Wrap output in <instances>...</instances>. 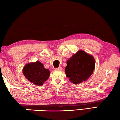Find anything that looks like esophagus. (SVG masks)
<instances>
[{"mask_svg":"<svg viewBox=\"0 0 120 120\" xmlns=\"http://www.w3.org/2000/svg\"><path fill=\"white\" fill-rule=\"evenodd\" d=\"M55 70L56 71H61L62 70V68L61 67H59L58 68H56Z\"/></svg>","mask_w":120,"mask_h":120,"instance_id":"1","label":"esophagus"}]
</instances>
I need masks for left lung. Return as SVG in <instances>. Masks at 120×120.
<instances>
[{
	"mask_svg": "<svg viewBox=\"0 0 120 120\" xmlns=\"http://www.w3.org/2000/svg\"><path fill=\"white\" fill-rule=\"evenodd\" d=\"M95 66L93 56L80 50L67 60L65 73L70 81L78 84L86 81L91 77Z\"/></svg>",
	"mask_w": 120,
	"mask_h": 120,
	"instance_id": "1",
	"label": "left lung"
}]
</instances>
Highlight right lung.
Listing matches in <instances>:
<instances>
[{"label": "right lung", "instance_id": "right-lung-1", "mask_svg": "<svg viewBox=\"0 0 120 120\" xmlns=\"http://www.w3.org/2000/svg\"><path fill=\"white\" fill-rule=\"evenodd\" d=\"M22 73L28 81L38 86H42L50 74L49 70L45 68L39 61L26 64L22 69Z\"/></svg>", "mask_w": 120, "mask_h": 120}]
</instances>
